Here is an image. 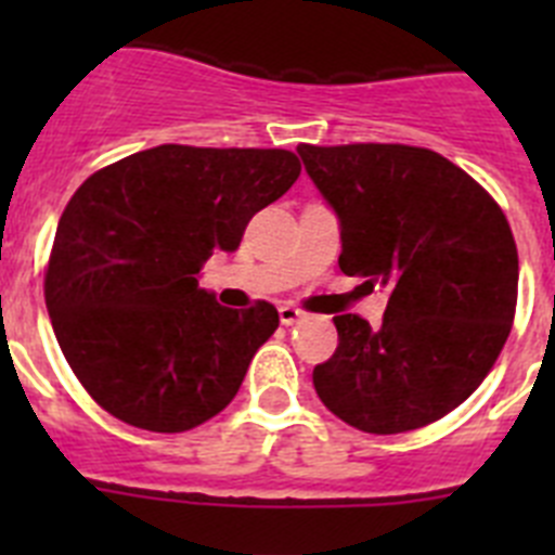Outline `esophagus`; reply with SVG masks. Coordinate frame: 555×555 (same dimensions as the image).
I'll list each match as a JSON object with an SVG mask.
<instances>
[{
  "instance_id": "esophagus-1",
  "label": "esophagus",
  "mask_w": 555,
  "mask_h": 555,
  "mask_svg": "<svg viewBox=\"0 0 555 555\" xmlns=\"http://www.w3.org/2000/svg\"><path fill=\"white\" fill-rule=\"evenodd\" d=\"M278 313H281L283 325H297V322L306 320V313H302L300 308H294V306H281V308H278Z\"/></svg>"
}]
</instances>
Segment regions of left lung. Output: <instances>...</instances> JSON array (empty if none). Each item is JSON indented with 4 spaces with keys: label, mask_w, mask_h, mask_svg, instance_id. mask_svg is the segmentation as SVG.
Listing matches in <instances>:
<instances>
[{
    "label": "left lung",
    "mask_w": 555,
    "mask_h": 555,
    "mask_svg": "<svg viewBox=\"0 0 555 555\" xmlns=\"http://www.w3.org/2000/svg\"><path fill=\"white\" fill-rule=\"evenodd\" d=\"M341 233L338 267L389 288L384 322L338 313V347L313 389L347 425L403 434L459 409L512 331L517 244L503 210L439 152L300 144Z\"/></svg>",
    "instance_id": "1"
}]
</instances>
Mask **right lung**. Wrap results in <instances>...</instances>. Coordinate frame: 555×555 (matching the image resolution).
I'll return each mask as SVG.
<instances>
[{"mask_svg":"<svg viewBox=\"0 0 555 555\" xmlns=\"http://www.w3.org/2000/svg\"><path fill=\"white\" fill-rule=\"evenodd\" d=\"M300 178L286 150L160 144L96 171L68 199L49 255V320L68 366L116 420L155 434L230 403L278 311H233L199 288L210 255Z\"/></svg>","mask_w":555,"mask_h":555,"instance_id":"obj_1","label":"right lung"}]
</instances>
